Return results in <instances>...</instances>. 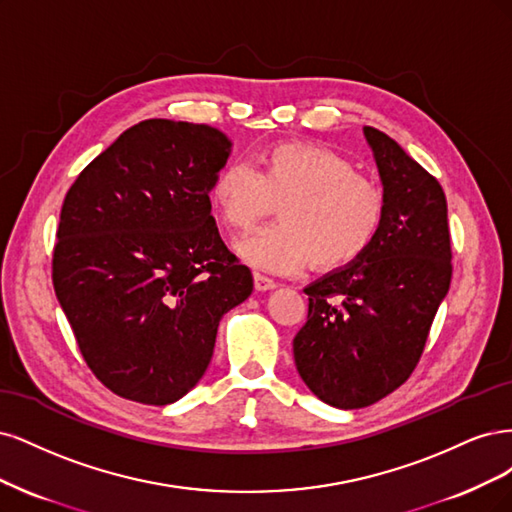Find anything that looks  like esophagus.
<instances>
[{
    "mask_svg": "<svg viewBox=\"0 0 512 512\" xmlns=\"http://www.w3.org/2000/svg\"><path fill=\"white\" fill-rule=\"evenodd\" d=\"M253 280H255V289H257V291H270V289L276 287V280H272V278H268V276H263V274H259V272H255Z\"/></svg>",
    "mask_w": 512,
    "mask_h": 512,
    "instance_id": "1",
    "label": "esophagus"
}]
</instances>
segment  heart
Returning <instances> with one entry per match:
<instances>
[{
  "mask_svg": "<svg viewBox=\"0 0 512 512\" xmlns=\"http://www.w3.org/2000/svg\"><path fill=\"white\" fill-rule=\"evenodd\" d=\"M210 204L229 232H249L278 206L280 223L244 238L236 253L257 270L293 274L349 266L378 238L387 195L376 180L332 148L280 142L257 159V172L229 161L212 176Z\"/></svg>",
  "mask_w": 512,
  "mask_h": 512,
  "instance_id": "obj_1",
  "label": "heart"
}]
</instances>
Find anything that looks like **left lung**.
Wrapping results in <instances>:
<instances>
[{"mask_svg":"<svg viewBox=\"0 0 512 512\" xmlns=\"http://www.w3.org/2000/svg\"><path fill=\"white\" fill-rule=\"evenodd\" d=\"M364 136L387 195L370 249L304 287L308 321L293 338L306 387L334 408H364L415 370L451 285L447 197L438 180L383 131Z\"/></svg>","mask_w":512,"mask_h":512,"instance_id":"8db88e82","label":"left lung"}]
</instances>
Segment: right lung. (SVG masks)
Returning a JSON list of instances; mask_svg holds the SVG:
<instances>
[{
    "label": "right lung",
    "mask_w": 512,
    "mask_h": 512,
    "mask_svg": "<svg viewBox=\"0 0 512 512\" xmlns=\"http://www.w3.org/2000/svg\"><path fill=\"white\" fill-rule=\"evenodd\" d=\"M232 140L148 119L82 170L63 200L53 285L91 372L121 398L166 406L204 376L225 312L253 293L210 214Z\"/></svg>",
    "instance_id": "1"
}]
</instances>
